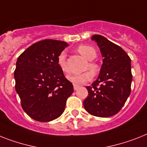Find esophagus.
I'll return each mask as SVG.
<instances>
[{
  "mask_svg": "<svg viewBox=\"0 0 147 147\" xmlns=\"http://www.w3.org/2000/svg\"><path fill=\"white\" fill-rule=\"evenodd\" d=\"M80 87V86H77V85H74V90H77Z\"/></svg>",
  "mask_w": 147,
  "mask_h": 147,
  "instance_id": "obj_1",
  "label": "esophagus"
}]
</instances>
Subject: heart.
<instances>
[{
  "label": "heart",
  "mask_w": 147,
  "mask_h": 147,
  "mask_svg": "<svg viewBox=\"0 0 147 147\" xmlns=\"http://www.w3.org/2000/svg\"><path fill=\"white\" fill-rule=\"evenodd\" d=\"M77 51L86 60L90 61L94 60L97 56L96 50L92 47L88 46V45H81L77 48ZM58 65L63 72L67 73L69 71L68 66H67L66 61V54L65 52H61L59 54V57H58ZM87 68L89 69L94 74H97L99 71V67H98V65L94 62L88 63ZM90 71H86L82 74H80L69 75L67 76V79L70 82H71L74 85H81L82 83L90 81L92 79L93 74Z\"/></svg>",
  "instance_id": "obj_1"
}]
</instances>
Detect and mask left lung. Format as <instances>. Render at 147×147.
<instances>
[{"instance_id": "left-lung-1", "label": "left lung", "mask_w": 147, "mask_h": 147, "mask_svg": "<svg viewBox=\"0 0 147 147\" xmlns=\"http://www.w3.org/2000/svg\"><path fill=\"white\" fill-rule=\"evenodd\" d=\"M92 40L97 43L104 59L98 79L86 86L88 94L83 106L92 116L110 117L119 112L130 95L131 59L119 46L101 35H93Z\"/></svg>"}]
</instances>
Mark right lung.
<instances>
[{
    "label": "right lung",
    "instance_id": "1",
    "mask_svg": "<svg viewBox=\"0 0 147 147\" xmlns=\"http://www.w3.org/2000/svg\"><path fill=\"white\" fill-rule=\"evenodd\" d=\"M68 44L56 40L34 43L19 56L14 71L16 91L22 109L33 119L49 122L65 111L74 86L58 65Z\"/></svg>",
    "mask_w": 147,
    "mask_h": 147
}]
</instances>
